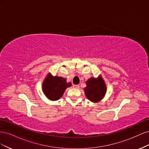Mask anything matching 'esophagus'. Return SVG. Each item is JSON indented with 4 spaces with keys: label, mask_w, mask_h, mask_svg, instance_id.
<instances>
[{
    "label": "esophagus",
    "mask_w": 149,
    "mask_h": 149,
    "mask_svg": "<svg viewBox=\"0 0 149 149\" xmlns=\"http://www.w3.org/2000/svg\"><path fill=\"white\" fill-rule=\"evenodd\" d=\"M73 88L76 89H78L79 88V84H74L73 85Z\"/></svg>",
    "instance_id": "esophagus-1"
}]
</instances>
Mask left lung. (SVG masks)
Instances as JSON below:
<instances>
[{
  "label": "left lung",
  "mask_w": 149,
  "mask_h": 149,
  "mask_svg": "<svg viewBox=\"0 0 149 149\" xmlns=\"http://www.w3.org/2000/svg\"><path fill=\"white\" fill-rule=\"evenodd\" d=\"M106 91V84L102 78L97 79L91 78L86 81L84 88L85 94L89 101L97 102L104 96Z\"/></svg>",
  "instance_id": "left-lung-1"
}]
</instances>
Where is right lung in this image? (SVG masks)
I'll list each match as a JSON object with an SVG mask.
<instances>
[{
    "label": "right lung",
    "instance_id": "obj_1",
    "mask_svg": "<svg viewBox=\"0 0 149 149\" xmlns=\"http://www.w3.org/2000/svg\"><path fill=\"white\" fill-rule=\"evenodd\" d=\"M66 79L49 74L43 83V91L49 100L56 101L63 96L65 89L71 86V83H67Z\"/></svg>",
    "mask_w": 149,
    "mask_h": 149
}]
</instances>
